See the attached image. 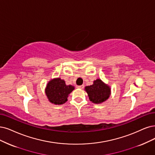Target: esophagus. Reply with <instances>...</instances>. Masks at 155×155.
<instances>
[{
    "mask_svg": "<svg viewBox=\"0 0 155 155\" xmlns=\"http://www.w3.org/2000/svg\"><path fill=\"white\" fill-rule=\"evenodd\" d=\"M77 87H78V89H84V85H78V86H77Z\"/></svg>",
    "mask_w": 155,
    "mask_h": 155,
    "instance_id": "34e87169",
    "label": "esophagus"
}]
</instances>
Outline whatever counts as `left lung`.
<instances>
[{
    "mask_svg": "<svg viewBox=\"0 0 155 155\" xmlns=\"http://www.w3.org/2000/svg\"><path fill=\"white\" fill-rule=\"evenodd\" d=\"M85 91L88 94L89 100L96 104H100L107 101L111 94L109 85L98 78L93 84L85 87Z\"/></svg>",
    "mask_w": 155,
    "mask_h": 155,
    "instance_id": "left-lung-1",
    "label": "left lung"
}]
</instances>
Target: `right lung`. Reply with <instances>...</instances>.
Masks as SVG:
<instances>
[{
  "label": "right lung",
  "mask_w": 155,
  "mask_h": 155,
  "mask_svg": "<svg viewBox=\"0 0 155 155\" xmlns=\"http://www.w3.org/2000/svg\"><path fill=\"white\" fill-rule=\"evenodd\" d=\"M74 87L71 85H66L64 80L55 78L50 80L45 88V94L48 101L55 105L64 104L68 101V98Z\"/></svg>",
  "instance_id": "add662e5"
}]
</instances>
